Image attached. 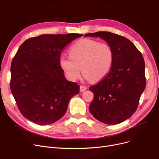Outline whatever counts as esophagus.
Wrapping results in <instances>:
<instances>
[{"mask_svg": "<svg viewBox=\"0 0 159 159\" xmlns=\"http://www.w3.org/2000/svg\"><path fill=\"white\" fill-rule=\"evenodd\" d=\"M86 89H87V88H86L85 86L80 85V91H81V92H83V91H85Z\"/></svg>", "mask_w": 159, "mask_h": 159, "instance_id": "obj_1", "label": "esophagus"}]
</instances>
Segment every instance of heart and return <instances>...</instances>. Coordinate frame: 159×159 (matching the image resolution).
Here are the masks:
<instances>
[{"mask_svg":"<svg viewBox=\"0 0 159 159\" xmlns=\"http://www.w3.org/2000/svg\"><path fill=\"white\" fill-rule=\"evenodd\" d=\"M69 54L61 55L59 64L67 78L72 81L78 80L80 70L85 80H102L108 74L113 60V52L109 44L88 38L71 45Z\"/></svg>","mask_w":159,"mask_h":159,"instance_id":"heart-1","label":"heart"}]
</instances>
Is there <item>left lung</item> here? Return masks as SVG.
Returning a JSON list of instances; mask_svg holds the SVG:
<instances>
[{
    "instance_id": "1",
    "label": "left lung",
    "mask_w": 159,
    "mask_h": 159,
    "mask_svg": "<svg viewBox=\"0 0 159 159\" xmlns=\"http://www.w3.org/2000/svg\"><path fill=\"white\" fill-rule=\"evenodd\" d=\"M99 37L112 48L110 72L89 90L94 98L89 105L91 115L100 122L116 125L131 117L145 89V61L141 53L127 38L109 32L84 36Z\"/></svg>"
}]
</instances>
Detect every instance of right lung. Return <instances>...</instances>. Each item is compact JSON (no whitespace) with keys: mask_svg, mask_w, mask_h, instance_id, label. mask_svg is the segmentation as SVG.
I'll return each mask as SVG.
<instances>
[{"mask_svg":"<svg viewBox=\"0 0 159 159\" xmlns=\"http://www.w3.org/2000/svg\"><path fill=\"white\" fill-rule=\"evenodd\" d=\"M81 34H42L19 48L11 64V89L24 117L40 125L58 121L80 86L67 80L59 59L64 48Z\"/></svg>","mask_w":159,"mask_h":159,"instance_id":"right-lung-1","label":"right lung"}]
</instances>
